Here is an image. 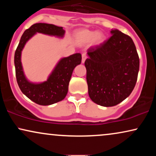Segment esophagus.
Returning a JSON list of instances; mask_svg holds the SVG:
<instances>
[{"label": "esophagus", "mask_w": 156, "mask_h": 156, "mask_svg": "<svg viewBox=\"0 0 156 156\" xmlns=\"http://www.w3.org/2000/svg\"><path fill=\"white\" fill-rule=\"evenodd\" d=\"M87 56L86 53H83L82 55V62L84 63V62L87 59Z\"/></svg>", "instance_id": "esophagus-1"}]
</instances>
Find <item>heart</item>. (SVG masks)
Returning <instances> with one entry per match:
<instances>
[{"label": "heart", "mask_w": 156, "mask_h": 156, "mask_svg": "<svg viewBox=\"0 0 156 156\" xmlns=\"http://www.w3.org/2000/svg\"><path fill=\"white\" fill-rule=\"evenodd\" d=\"M73 38L74 42L80 45H84L91 42L93 45H99L104 42L105 35L101 31H94L91 30L83 28L79 29L74 33Z\"/></svg>", "instance_id": "1"}]
</instances>
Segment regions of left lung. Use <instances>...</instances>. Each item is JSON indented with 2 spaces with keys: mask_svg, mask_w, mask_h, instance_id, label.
I'll list each match as a JSON object with an SVG mask.
<instances>
[{
  "mask_svg": "<svg viewBox=\"0 0 156 156\" xmlns=\"http://www.w3.org/2000/svg\"><path fill=\"white\" fill-rule=\"evenodd\" d=\"M99 46L87 50L84 65L90 99L100 106H114L134 89L139 71V57L133 40L117 29Z\"/></svg>",
  "mask_w": 156,
  "mask_h": 156,
  "instance_id": "left-lung-1",
  "label": "left lung"
}]
</instances>
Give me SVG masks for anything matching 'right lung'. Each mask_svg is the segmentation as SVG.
I'll return each instance as SVG.
<instances>
[{
    "mask_svg": "<svg viewBox=\"0 0 156 156\" xmlns=\"http://www.w3.org/2000/svg\"><path fill=\"white\" fill-rule=\"evenodd\" d=\"M36 33L63 37L65 30L62 27H58L48 23H35L27 29L23 34L14 57L17 82L20 90L27 98L35 103L42 106L55 104L65 99L68 92V87L72 72L76 66L80 65L82 55L80 53L63 57L55 66L43 82L34 83L27 80L23 71L21 62V53L26 42Z\"/></svg>",
    "mask_w": 156,
    "mask_h": 156,
    "instance_id": "obj_1",
    "label": "right lung"
}]
</instances>
